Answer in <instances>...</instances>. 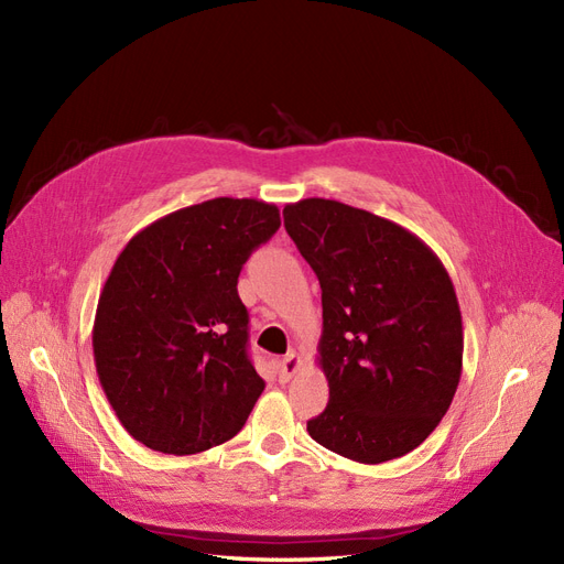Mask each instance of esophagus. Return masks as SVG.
I'll use <instances>...</instances> for the list:
<instances>
[{"instance_id":"1","label":"esophagus","mask_w":564,"mask_h":564,"mask_svg":"<svg viewBox=\"0 0 564 564\" xmlns=\"http://www.w3.org/2000/svg\"><path fill=\"white\" fill-rule=\"evenodd\" d=\"M299 369H301V357H299L296 350L286 352L280 360V377L282 379H292Z\"/></svg>"}]
</instances>
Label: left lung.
<instances>
[{
	"label": "left lung",
	"mask_w": 564,
	"mask_h": 564,
	"mask_svg": "<svg viewBox=\"0 0 564 564\" xmlns=\"http://www.w3.org/2000/svg\"><path fill=\"white\" fill-rule=\"evenodd\" d=\"M282 214L322 286L329 404L311 437L357 464L409 454L447 414L464 365L449 272L414 232L344 202L311 197Z\"/></svg>",
	"instance_id": "obj_1"
}]
</instances>
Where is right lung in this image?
Returning a JSON list of instances; mask_svg holds the SVG:
<instances>
[{"instance_id": "right-lung-1", "label": "right lung", "mask_w": 564, "mask_h": 564, "mask_svg": "<svg viewBox=\"0 0 564 564\" xmlns=\"http://www.w3.org/2000/svg\"><path fill=\"white\" fill-rule=\"evenodd\" d=\"M280 209L216 197L133 235L98 299L94 360L119 423L162 454H197L242 431L265 388L237 278Z\"/></svg>"}]
</instances>
